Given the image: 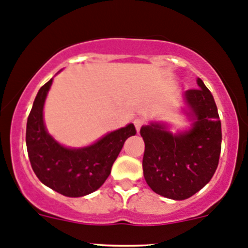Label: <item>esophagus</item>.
<instances>
[{
    "label": "esophagus",
    "instance_id": "esophagus-1",
    "mask_svg": "<svg viewBox=\"0 0 248 248\" xmlns=\"http://www.w3.org/2000/svg\"><path fill=\"white\" fill-rule=\"evenodd\" d=\"M143 124H144V120L140 119V117H137V119L134 120V126H136L137 131L138 132H139V129L141 128V126H143Z\"/></svg>",
    "mask_w": 248,
    "mask_h": 248
}]
</instances>
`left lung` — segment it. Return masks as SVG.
<instances>
[{
  "label": "left lung",
  "mask_w": 248,
  "mask_h": 248,
  "mask_svg": "<svg viewBox=\"0 0 248 248\" xmlns=\"http://www.w3.org/2000/svg\"><path fill=\"white\" fill-rule=\"evenodd\" d=\"M198 85L200 88L184 94L186 114L194 120L189 131L173 134L162 124L140 128L144 178L151 190L172 200H185L201 190L219 162L222 124L217 105L201 78Z\"/></svg>",
  "instance_id": "1"
}]
</instances>
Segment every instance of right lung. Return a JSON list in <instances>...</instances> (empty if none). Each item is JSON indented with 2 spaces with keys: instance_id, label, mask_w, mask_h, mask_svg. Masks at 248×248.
Wrapping results in <instances>:
<instances>
[{
  "instance_id": "add662e5",
  "label": "right lung",
  "mask_w": 248,
  "mask_h": 248,
  "mask_svg": "<svg viewBox=\"0 0 248 248\" xmlns=\"http://www.w3.org/2000/svg\"><path fill=\"white\" fill-rule=\"evenodd\" d=\"M52 78L38 91L26 124V148L38 179L57 193L80 198L99 189L111 172L124 141L137 133L133 124L110 132L94 144L80 149L65 148L48 134L43 105Z\"/></svg>"
}]
</instances>
